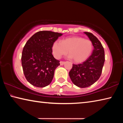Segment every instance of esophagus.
Instances as JSON below:
<instances>
[{"label":"esophagus","instance_id":"obj_1","mask_svg":"<svg viewBox=\"0 0 123 123\" xmlns=\"http://www.w3.org/2000/svg\"><path fill=\"white\" fill-rule=\"evenodd\" d=\"M60 65L61 66H62L63 65V64L65 63V62H63V61H60Z\"/></svg>","mask_w":123,"mask_h":123}]
</instances>
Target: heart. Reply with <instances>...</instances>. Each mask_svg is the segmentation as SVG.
Returning a JSON list of instances; mask_svg holds the SVG:
<instances>
[{
  "label": "heart",
  "mask_w": 123,
  "mask_h": 123,
  "mask_svg": "<svg viewBox=\"0 0 123 123\" xmlns=\"http://www.w3.org/2000/svg\"><path fill=\"white\" fill-rule=\"evenodd\" d=\"M54 57L60 59L67 54L75 63H81L88 59L93 50V43L89 39L80 36L67 37L62 41H56L51 47Z\"/></svg>",
  "instance_id": "heart-1"
}]
</instances>
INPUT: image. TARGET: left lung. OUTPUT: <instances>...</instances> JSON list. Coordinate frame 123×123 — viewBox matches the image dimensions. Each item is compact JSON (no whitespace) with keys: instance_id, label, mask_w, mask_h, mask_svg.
I'll use <instances>...</instances> for the list:
<instances>
[{"instance_id":"obj_1","label":"left lung","mask_w":123,"mask_h":123,"mask_svg":"<svg viewBox=\"0 0 123 123\" xmlns=\"http://www.w3.org/2000/svg\"><path fill=\"white\" fill-rule=\"evenodd\" d=\"M94 47L91 55L81 64H73L69 73L73 83L80 88L92 85L100 76L105 62V52L100 42L91 32H85Z\"/></svg>"}]
</instances>
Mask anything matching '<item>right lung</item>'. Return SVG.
Instances as JSON below:
<instances>
[{
  "label": "right lung",
  "instance_id": "obj_1",
  "mask_svg": "<svg viewBox=\"0 0 123 123\" xmlns=\"http://www.w3.org/2000/svg\"><path fill=\"white\" fill-rule=\"evenodd\" d=\"M62 34L41 31L29 39L24 47L22 64L27 81L37 87L47 86L53 80L60 61L52 54V45Z\"/></svg>",
  "mask_w": 123,
  "mask_h": 123
}]
</instances>
